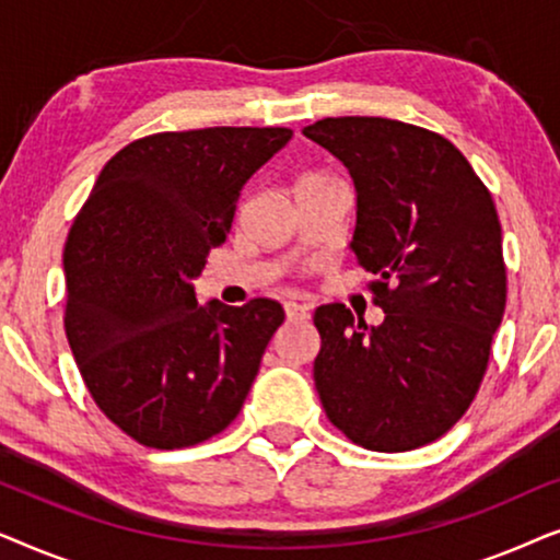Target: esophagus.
<instances>
[{"mask_svg":"<svg viewBox=\"0 0 560 560\" xmlns=\"http://www.w3.org/2000/svg\"><path fill=\"white\" fill-rule=\"evenodd\" d=\"M285 316H288V320H305L311 316V308L305 303L285 301Z\"/></svg>","mask_w":560,"mask_h":560,"instance_id":"1","label":"esophagus"}]
</instances>
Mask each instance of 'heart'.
I'll use <instances>...</instances> for the list:
<instances>
[{"instance_id":"1","label":"heart","mask_w":560,"mask_h":560,"mask_svg":"<svg viewBox=\"0 0 560 560\" xmlns=\"http://www.w3.org/2000/svg\"><path fill=\"white\" fill-rule=\"evenodd\" d=\"M311 178H318V175H305V178H303V180H311Z\"/></svg>"}]
</instances>
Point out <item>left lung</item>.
I'll use <instances>...</instances> for the list:
<instances>
[{"instance_id":"8db88e82","label":"left lung","mask_w":560,"mask_h":560,"mask_svg":"<svg viewBox=\"0 0 560 560\" xmlns=\"http://www.w3.org/2000/svg\"><path fill=\"white\" fill-rule=\"evenodd\" d=\"M303 135L357 188L351 252L377 280L380 326L316 308L313 380L331 423L370 451L441 439L469 408L502 324L508 275L492 196L446 137L385 117H328Z\"/></svg>"}]
</instances>
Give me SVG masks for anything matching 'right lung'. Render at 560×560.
<instances>
[{
	"label": "right lung",
	"mask_w": 560,
	"mask_h": 560,
	"mask_svg": "<svg viewBox=\"0 0 560 560\" xmlns=\"http://www.w3.org/2000/svg\"><path fill=\"white\" fill-rule=\"evenodd\" d=\"M285 127L160 132L119 150L63 252L66 336L91 397L152 448H183L240 416L280 303L196 301L244 183L290 142Z\"/></svg>",
	"instance_id": "obj_1"
}]
</instances>
